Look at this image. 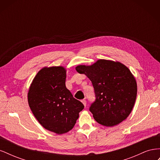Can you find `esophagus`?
Returning <instances> with one entry per match:
<instances>
[{
	"label": "esophagus",
	"mask_w": 160,
	"mask_h": 160,
	"mask_svg": "<svg viewBox=\"0 0 160 160\" xmlns=\"http://www.w3.org/2000/svg\"><path fill=\"white\" fill-rule=\"evenodd\" d=\"M81 102H82V103L83 104V105L85 106H86V103H87V102H86V100L85 99H83V100H81Z\"/></svg>",
	"instance_id": "esophagus-1"
}]
</instances>
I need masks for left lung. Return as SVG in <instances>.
<instances>
[{"label":"left lung","mask_w":160,"mask_h":160,"mask_svg":"<svg viewBox=\"0 0 160 160\" xmlns=\"http://www.w3.org/2000/svg\"><path fill=\"white\" fill-rule=\"evenodd\" d=\"M75 69L93 84L96 100L89 110L97 122L113 127L128 118L136 99L138 86L126 66L119 61L99 59L91 65L77 66Z\"/></svg>","instance_id":"1"}]
</instances>
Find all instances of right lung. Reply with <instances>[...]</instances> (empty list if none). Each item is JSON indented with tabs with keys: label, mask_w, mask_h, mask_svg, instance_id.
Wrapping results in <instances>:
<instances>
[{
	"label": "right lung",
	"mask_w": 160,
	"mask_h": 160,
	"mask_svg": "<svg viewBox=\"0 0 160 160\" xmlns=\"http://www.w3.org/2000/svg\"><path fill=\"white\" fill-rule=\"evenodd\" d=\"M66 72L62 66L43 67L34 77L27 94L28 105L38 123L57 134L73 128L84 108L67 89Z\"/></svg>",
	"instance_id": "1"
}]
</instances>
